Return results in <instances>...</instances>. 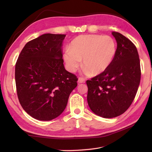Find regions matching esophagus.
Segmentation results:
<instances>
[{"label": "esophagus", "mask_w": 152, "mask_h": 152, "mask_svg": "<svg viewBox=\"0 0 152 152\" xmlns=\"http://www.w3.org/2000/svg\"><path fill=\"white\" fill-rule=\"evenodd\" d=\"M78 83H84L85 82V79L83 78H82V77H80V78H78Z\"/></svg>", "instance_id": "esophagus-1"}]
</instances>
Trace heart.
<instances>
[{
  "label": "heart",
  "instance_id": "1",
  "mask_svg": "<svg viewBox=\"0 0 152 152\" xmlns=\"http://www.w3.org/2000/svg\"><path fill=\"white\" fill-rule=\"evenodd\" d=\"M116 51L114 40L110 36L81 35L74 39L64 52L66 68L75 72L81 64L93 75L101 74L112 63Z\"/></svg>",
  "mask_w": 152,
  "mask_h": 152
}]
</instances>
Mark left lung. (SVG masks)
Here are the masks:
<instances>
[{"mask_svg": "<svg viewBox=\"0 0 152 152\" xmlns=\"http://www.w3.org/2000/svg\"><path fill=\"white\" fill-rule=\"evenodd\" d=\"M117 42L115 55L104 72L87 80L88 102L92 112L104 118L117 117L127 110L136 96L141 70L135 45L113 31Z\"/></svg>", "mask_w": 152, "mask_h": 152, "instance_id": "8db88e82", "label": "left lung"}]
</instances>
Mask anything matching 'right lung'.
Returning a JSON list of instances; mask_svg holds the SVG:
<instances>
[{"mask_svg": "<svg viewBox=\"0 0 152 152\" xmlns=\"http://www.w3.org/2000/svg\"><path fill=\"white\" fill-rule=\"evenodd\" d=\"M65 34H44L25 44L15 63L16 91L22 108L41 121L56 118L77 86L75 74L63 64Z\"/></svg>", "mask_w": 152, "mask_h": 152, "instance_id": "right-lung-1", "label": "right lung"}]
</instances>
